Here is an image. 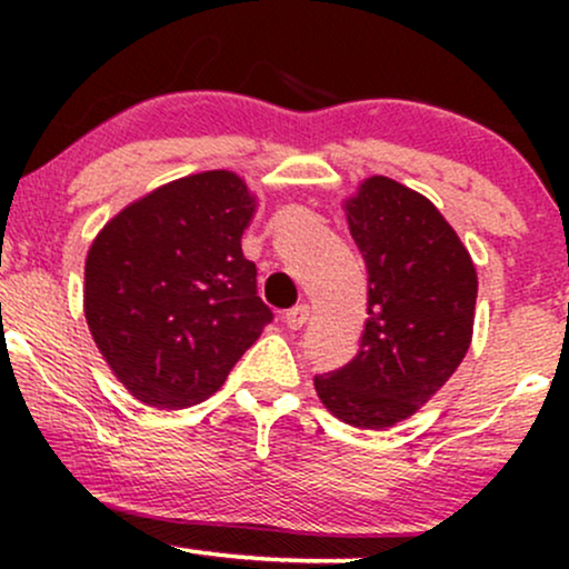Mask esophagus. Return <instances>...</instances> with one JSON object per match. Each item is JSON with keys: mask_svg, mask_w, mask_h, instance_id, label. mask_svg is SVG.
Segmentation results:
<instances>
[{"mask_svg": "<svg viewBox=\"0 0 569 569\" xmlns=\"http://www.w3.org/2000/svg\"><path fill=\"white\" fill-rule=\"evenodd\" d=\"M307 318H310V307L307 305H297V307H291V310H286L283 312V321H286V326H289V329H302V326L307 323Z\"/></svg>", "mask_w": 569, "mask_h": 569, "instance_id": "1", "label": "esophagus"}]
</instances>
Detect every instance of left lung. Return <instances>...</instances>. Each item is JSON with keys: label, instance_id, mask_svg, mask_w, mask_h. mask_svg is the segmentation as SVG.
<instances>
[{"label": "left lung", "instance_id": "obj_1", "mask_svg": "<svg viewBox=\"0 0 569 569\" xmlns=\"http://www.w3.org/2000/svg\"><path fill=\"white\" fill-rule=\"evenodd\" d=\"M345 211L367 262L369 318L356 358L316 375V390L348 426L390 428L466 358L479 280L439 208L409 187L371 176Z\"/></svg>", "mask_w": 569, "mask_h": 569}]
</instances>
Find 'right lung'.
<instances>
[{"mask_svg": "<svg viewBox=\"0 0 569 569\" xmlns=\"http://www.w3.org/2000/svg\"><path fill=\"white\" fill-rule=\"evenodd\" d=\"M253 198L230 171L194 173L136 200L84 262V318L139 401L181 409L213 396L272 310L240 238Z\"/></svg>", "mask_w": 569, "mask_h": 569, "instance_id": "add662e5", "label": "right lung"}]
</instances>
